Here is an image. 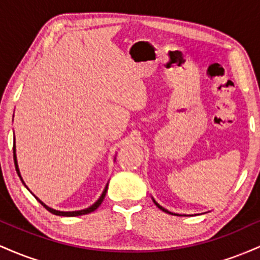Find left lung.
<instances>
[{"label":"left lung","instance_id":"8db88e82","mask_svg":"<svg viewBox=\"0 0 260 260\" xmlns=\"http://www.w3.org/2000/svg\"><path fill=\"white\" fill-rule=\"evenodd\" d=\"M153 201H154V199H153ZM154 203H155V205H156V207L160 209V210L165 211V213H169V214H171V213H170V211H168V210H166V209H165V208H162V207H161V205H159V204H157V203H156V202H155V201H154Z\"/></svg>","mask_w":260,"mask_h":260}]
</instances>
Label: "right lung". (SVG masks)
<instances>
[{
	"label": "right lung",
	"mask_w": 260,
	"mask_h": 260,
	"mask_svg": "<svg viewBox=\"0 0 260 260\" xmlns=\"http://www.w3.org/2000/svg\"><path fill=\"white\" fill-rule=\"evenodd\" d=\"M13 159H14V165H16V171H17V174H18V176H19L20 180H22V182H23V178H22V176H20L19 169H18L17 156H16V145H14V144H13ZM23 183H24V182H23ZM24 186H25V184H24ZM25 187H26V186H25ZM106 192H107V186L105 187V189H104L103 194H101L100 198L98 199V201L95 202L94 204L91 205V207H89V208H86V209H83V210H77V211H59V210H55V209H52V208L47 207V205H45L44 203L41 202L39 198H37V199L39 201V203H40V204L43 205V207H44L45 209H46V210H49L50 213L55 214V215H59V216H78V215H85V214H89V213H91V211L96 210V209L99 208V205L101 204V203H103L104 198H105Z\"/></svg>",
	"instance_id": "add662e5"
}]
</instances>
